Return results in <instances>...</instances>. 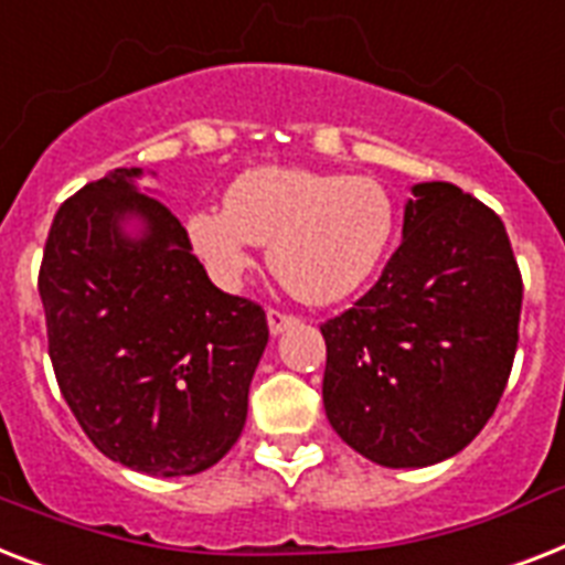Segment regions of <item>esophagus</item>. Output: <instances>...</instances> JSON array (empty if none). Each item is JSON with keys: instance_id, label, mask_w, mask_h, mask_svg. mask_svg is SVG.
Masks as SVG:
<instances>
[{"instance_id": "34e87169", "label": "esophagus", "mask_w": 565, "mask_h": 565, "mask_svg": "<svg viewBox=\"0 0 565 565\" xmlns=\"http://www.w3.org/2000/svg\"><path fill=\"white\" fill-rule=\"evenodd\" d=\"M267 324H269V333H273V337H281L284 330L290 328V324H296V319L287 313H281V310H267Z\"/></svg>"}]
</instances>
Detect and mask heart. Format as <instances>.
Here are the masks:
<instances>
[{"label":"heart","instance_id":"obj_1","mask_svg":"<svg viewBox=\"0 0 565 565\" xmlns=\"http://www.w3.org/2000/svg\"><path fill=\"white\" fill-rule=\"evenodd\" d=\"M397 211L377 179L267 164L232 182L226 205L188 217V241L220 287L237 290L260 243L284 290L305 305H337L386 258Z\"/></svg>","mask_w":565,"mask_h":565}]
</instances>
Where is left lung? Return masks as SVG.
Returning <instances> with one entry per match:
<instances>
[{
    "label": "left lung",
    "mask_w": 565,
    "mask_h": 565,
    "mask_svg": "<svg viewBox=\"0 0 565 565\" xmlns=\"http://www.w3.org/2000/svg\"><path fill=\"white\" fill-rule=\"evenodd\" d=\"M520 307L502 220L449 182L412 185L380 281L322 324L330 426L394 470L461 452L505 392Z\"/></svg>",
    "instance_id": "left-lung-1"
}]
</instances>
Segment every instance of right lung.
I'll list each match as a JSON object with an SVG mask.
<instances>
[{"label":"right lung","instance_id":"1","mask_svg":"<svg viewBox=\"0 0 565 565\" xmlns=\"http://www.w3.org/2000/svg\"><path fill=\"white\" fill-rule=\"evenodd\" d=\"M141 173L116 168L60 205L40 298L60 392L89 441L171 479L235 447L269 328L255 301L209 281Z\"/></svg>","mask_w":565,"mask_h":565}]
</instances>
